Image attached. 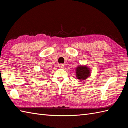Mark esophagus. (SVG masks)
<instances>
[{
    "instance_id": "esophagus-1",
    "label": "esophagus",
    "mask_w": 128,
    "mask_h": 128,
    "mask_svg": "<svg viewBox=\"0 0 128 128\" xmlns=\"http://www.w3.org/2000/svg\"><path fill=\"white\" fill-rule=\"evenodd\" d=\"M59 67L60 68H63L64 67V64H59Z\"/></svg>"
}]
</instances>
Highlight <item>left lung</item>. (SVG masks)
<instances>
[{
    "label": "left lung",
    "mask_w": 128,
    "mask_h": 128,
    "mask_svg": "<svg viewBox=\"0 0 128 128\" xmlns=\"http://www.w3.org/2000/svg\"><path fill=\"white\" fill-rule=\"evenodd\" d=\"M76 78L78 79L84 80L88 78L90 75V70L85 66H80L78 67L76 70Z\"/></svg>",
    "instance_id": "1"
}]
</instances>
